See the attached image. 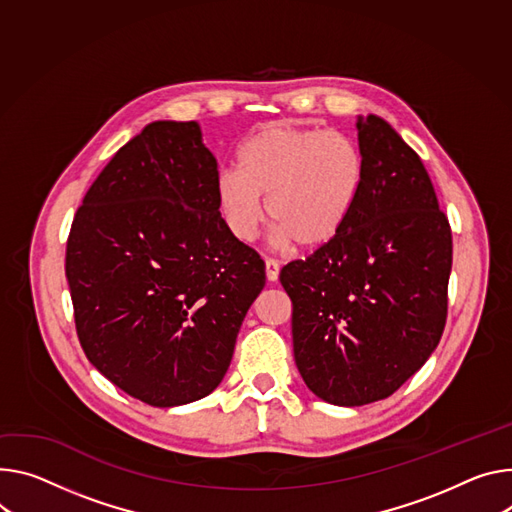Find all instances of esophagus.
I'll return each mask as SVG.
<instances>
[{
    "label": "esophagus",
    "mask_w": 512,
    "mask_h": 512,
    "mask_svg": "<svg viewBox=\"0 0 512 512\" xmlns=\"http://www.w3.org/2000/svg\"><path fill=\"white\" fill-rule=\"evenodd\" d=\"M265 275H267V282H277V277H280V265L273 259H265Z\"/></svg>",
    "instance_id": "obj_1"
}]
</instances>
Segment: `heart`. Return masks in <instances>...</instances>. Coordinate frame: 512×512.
Returning <instances> with one entry per match:
<instances>
[{
    "label": "heart",
    "instance_id": "heart-1",
    "mask_svg": "<svg viewBox=\"0 0 512 512\" xmlns=\"http://www.w3.org/2000/svg\"><path fill=\"white\" fill-rule=\"evenodd\" d=\"M363 175V157L349 136L267 124L243 141L239 169L218 173L216 200L235 239H255L265 218V198L275 241L314 251L331 243L347 224Z\"/></svg>",
    "mask_w": 512,
    "mask_h": 512
}]
</instances>
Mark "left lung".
Instances as JSON below:
<instances>
[{
  "instance_id": "8db88e82",
  "label": "left lung",
  "mask_w": 512,
  "mask_h": 512,
  "mask_svg": "<svg viewBox=\"0 0 512 512\" xmlns=\"http://www.w3.org/2000/svg\"><path fill=\"white\" fill-rule=\"evenodd\" d=\"M355 126L365 175L347 224L280 273L300 376L337 406L384 400L425 365L445 329L453 255L421 157L376 114Z\"/></svg>"
}]
</instances>
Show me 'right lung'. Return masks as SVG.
Wrapping results in <instances>:
<instances>
[{
    "label": "right lung",
    "instance_id": "obj_1",
    "mask_svg": "<svg viewBox=\"0 0 512 512\" xmlns=\"http://www.w3.org/2000/svg\"><path fill=\"white\" fill-rule=\"evenodd\" d=\"M216 177L198 122H151L91 183L69 232L79 343L104 378L151 406L218 388L265 286V263L220 216Z\"/></svg>",
    "mask_w": 512,
    "mask_h": 512
}]
</instances>
